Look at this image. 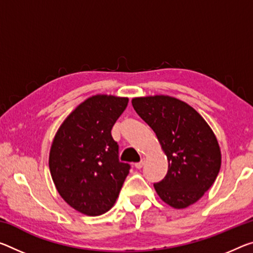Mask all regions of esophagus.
I'll use <instances>...</instances> for the list:
<instances>
[{"label": "esophagus", "mask_w": 253, "mask_h": 253, "mask_svg": "<svg viewBox=\"0 0 253 253\" xmlns=\"http://www.w3.org/2000/svg\"><path fill=\"white\" fill-rule=\"evenodd\" d=\"M144 163H145V159H142L141 162L135 163V168H136V169H142L143 166H144Z\"/></svg>", "instance_id": "1"}]
</instances>
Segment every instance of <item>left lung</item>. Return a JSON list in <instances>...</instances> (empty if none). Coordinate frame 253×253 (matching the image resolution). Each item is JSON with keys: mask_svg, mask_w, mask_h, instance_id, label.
I'll list each match as a JSON object with an SVG mask.
<instances>
[{"mask_svg": "<svg viewBox=\"0 0 253 253\" xmlns=\"http://www.w3.org/2000/svg\"><path fill=\"white\" fill-rule=\"evenodd\" d=\"M131 105L156 134L169 162L166 177L154 183L155 191L178 210L195 204L220 169L222 156L211 128L194 108L169 95L134 98Z\"/></svg>", "mask_w": 253, "mask_h": 253, "instance_id": "left-lung-1", "label": "left lung"}]
</instances>
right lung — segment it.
I'll return each instance as SVG.
<instances>
[{
    "label": "right lung",
    "instance_id": "add662e5",
    "mask_svg": "<svg viewBox=\"0 0 253 253\" xmlns=\"http://www.w3.org/2000/svg\"><path fill=\"white\" fill-rule=\"evenodd\" d=\"M128 98L97 94L79 105L56 133L49 170L61 197L87 216L114 206L130 166L118 159L112 126L126 109Z\"/></svg>",
    "mask_w": 253,
    "mask_h": 253
}]
</instances>
